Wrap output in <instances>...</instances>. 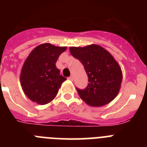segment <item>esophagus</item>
<instances>
[{"label":"esophagus","instance_id":"1","mask_svg":"<svg viewBox=\"0 0 147 147\" xmlns=\"http://www.w3.org/2000/svg\"><path fill=\"white\" fill-rule=\"evenodd\" d=\"M67 79H68L69 80H71V81H73V80H74V76H69V77L67 78Z\"/></svg>","mask_w":147,"mask_h":147}]
</instances>
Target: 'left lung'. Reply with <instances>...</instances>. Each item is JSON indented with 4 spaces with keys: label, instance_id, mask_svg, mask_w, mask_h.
Returning <instances> with one entry per match:
<instances>
[{
    "label": "left lung",
    "instance_id": "left-lung-1",
    "mask_svg": "<svg viewBox=\"0 0 147 147\" xmlns=\"http://www.w3.org/2000/svg\"><path fill=\"white\" fill-rule=\"evenodd\" d=\"M71 55L84 65L88 77L85 89L76 88L80 98L92 107H101L116 97L121 88L122 73L113 56L100 45L71 47Z\"/></svg>",
    "mask_w": 147,
    "mask_h": 147
}]
</instances>
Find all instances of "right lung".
Returning a JSON list of instances; mask_svg holds the SVG:
<instances>
[{
	"mask_svg": "<svg viewBox=\"0 0 147 147\" xmlns=\"http://www.w3.org/2000/svg\"><path fill=\"white\" fill-rule=\"evenodd\" d=\"M66 47L49 43L35 48L26 59L20 74V84L27 97L39 105H45L57 96L66 78L59 74L56 62Z\"/></svg>",
	"mask_w": 147,
	"mask_h": 147,
	"instance_id": "right-lung-1",
	"label": "right lung"
}]
</instances>
